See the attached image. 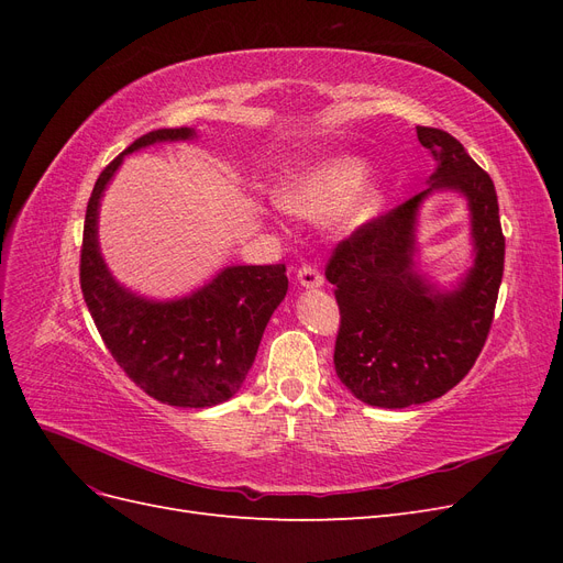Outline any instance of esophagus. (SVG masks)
I'll return each mask as SVG.
<instances>
[{"label":"esophagus","mask_w":563,"mask_h":563,"mask_svg":"<svg viewBox=\"0 0 563 563\" xmlns=\"http://www.w3.org/2000/svg\"><path fill=\"white\" fill-rule=\"evenodd\" d=\"M298 284L305 288H319V286H323V277L314 265H302L298 269Z\"/></svg>","instance_id":"1"}]
</instances>
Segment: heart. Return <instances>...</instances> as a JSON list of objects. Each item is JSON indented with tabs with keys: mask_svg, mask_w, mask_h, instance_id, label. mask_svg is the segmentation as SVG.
I'll use <instances>...</instances> for the list:
<instances>
[{
	"mask_svg": "<svg viewBox=\"0 0 563 563\" xmlns=\"http://www.w3.org/2000/svg\"><path fill=\"white\" fill-rule=\"evenodd\" d=\"M366 162L340 155L312 164L288 176L277 190V203L294 216L314 218L335 207L338 228L354 230L378 216L383 207V187L365 180Z\"/></svg>",
	"mask_w": 563,
	"mask_h": 563,
	"instance_id": "heart-1",
	"label": "heart"
}]
</instances>
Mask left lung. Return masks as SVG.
<instances>
[{
	"mask_svg": "<svg viewBox=\"0 0 563 563\" xmlns=\"http://www.w3.org/2000/svg\"><path fill=\"white\" fill-rule=\"evenodd\" d=\"M416 131L437 159L430 187L356 228L327 265L340 308L335 373L356 399L380 408L432 401L467 376L490 331L505 265L490 176L451 133ZM437 189L463 194L471 209L475 263L453 292H439L412 258L419 203Z\"/></svg>",
	"mask_w": 563,
	"mask_h": 563,
	"instance_id": "obj_1",
	"label": "left lung"
}]
</instances>
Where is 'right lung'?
Masks as SVG:
<instances>
[{
    "mask_svg": "<svg viewBox=\"0 0 563 563\" xmlns=\"http://www.w3.org/2000/svg\"><path fill=\"white\" fill-rule=\"evenodd\" d=\"M195 129H157L133 141L98 176L84 218L79 282L87 308L114 362L145 395L168 406L207 408L246 380L272 312L288 291L286 267L230 265L178 300H147L119 284L98 249V207L131 152L190 141Z\"/></svg>",
    "mask_w": 563,
    "mask_h": 563,
    "instance_id": "right-lung-1",
    "label": "right lung"
}]
</instances>
